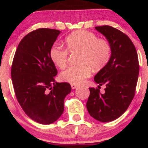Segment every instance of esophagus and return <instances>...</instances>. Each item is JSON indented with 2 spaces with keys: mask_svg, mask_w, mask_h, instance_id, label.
<instances>
[{
  "mask_svg": "<svg viewBox=\"0 0 148 148\" xmlns=\"http://www.w3.org/2000/svg\"><path fill=\"white\" fill-rule=\"evenodd\" d=\"M71 87H72V88L73 90H74V89H76V88L78 87V86H77V85L72 84V85H71Z\"/></svg>",
  "mask_w": 148,
  "mask_h": 148,
  "instance_id": "34e87169",
  "label": "esophagus"
}]
</instances>
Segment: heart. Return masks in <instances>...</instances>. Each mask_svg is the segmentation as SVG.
Instances as JSON below:
<instances>
[{
  "mask_svg": "<svg viewBox=\"0 0 148 148\" xmlns=\"http://www.w3.org/2000/svg\"><path fill=\"white\" fill-rule=\"evenodd\" d=\"M66 49L57 45L51 47L49 56L56 66L60 69L66 67L69 52H79L76 65L67 68L60 74V79L71 84L80 85L92 72L101 69L111 57V47L106 40L98 39L95 34L84 30L74 32L65 39Z\"/></svg>",
  "mask_w": 148,
  "mask_h": 148,
  "instance_id": "heart-1",
  "label": "heart"
}]
</instances>
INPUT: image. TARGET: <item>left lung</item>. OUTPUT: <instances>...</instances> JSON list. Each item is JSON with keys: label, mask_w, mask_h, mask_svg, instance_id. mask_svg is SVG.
<instances>
[{"label": "left lung", "mask_w": 148, "mask_h": 148, "mask_svg": "<svg viewBox=\"0 0 148 148\" xmlns=\"http://www.w3.org/2000/svg\"><path fill=\"white\" fill-rule=\"evenodd\" d=\"M95 29L108 40L111 54L94 77L99 86L106 85L105 92L101 94L98 88H89L86 106L93 118L108 123L121 116L133 99L139 74L138 59L133 42L123 32L109 25Z\"/></svg>", "instance_id": "8db88e82"}]
</instances>
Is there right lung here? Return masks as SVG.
Instances as JSON below:
<instances>
[{
	"instance_id": "1",
	"label": "right lung",
	"mask_w": 148,
	"mask_h": 148,
	"mask_svg": "<svg viewBox=\"0 0 148 148\" xmlns=\"http://www.w3.org/2000/svg\"><path fill=\"white\" fill-rule=\"evenodd\" d=\"M60 33L40 28L28 33L18 44L12 65V81L18 103L29 118L42 125L60 118L64 98L72 90L68 83L55 82L58 72L49 56Z\"/></svg>"
}]
</instances>
